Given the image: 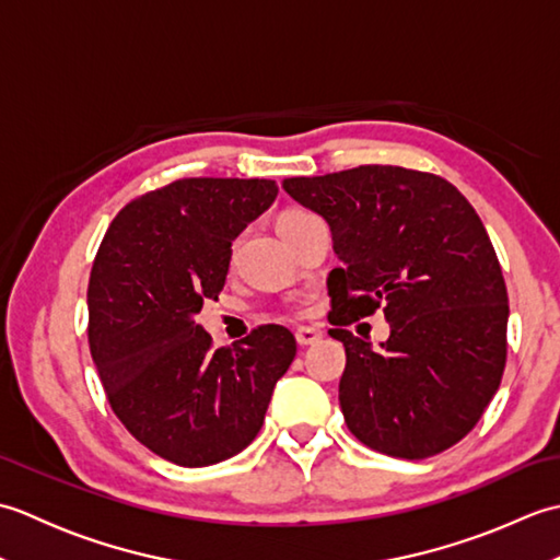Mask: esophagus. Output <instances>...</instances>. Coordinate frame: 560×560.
Returning <instances> with one entry per match:
<instances>
[{"mask_svg":"<svg viewBox=\"0 0 560 560\" xmlns=\"http://www.w3.org/2000/svg\"><path fill=\"white\" fill-rule=\"evenodd\" d=\"M319 339H323V331L315 329V327L295 329V341H299L301 347H313V343H317Z\"/></svg>","mask_w":560,"mask_h":560,"instance_id":"obj_1","label":"esophagus"}]
</instances>
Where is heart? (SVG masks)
Instances as JSON below:
<instances>
[{
    "instance_id": "1",
    "label": "heart",
    "mask_w": 560,
    "mask_h": 560,
    "mask_svg": "<svg viewBox=\"0 0 560 560\" xmlns=\"http://www.w3.org/2000/svg\"><path fill=\"white\" fill-rule=\"evenodd\" d=\"M313 219H317V217H315V213H311V211L289 209V211H283L281 217L277 219V229H279L283 241H287V237H289L293 231H299L301 225H305L307 221H313Z\"/></svg>"
}]
</instances>
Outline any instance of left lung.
Instances as JSON below:
<instances>
[{
    "instance_id": "left-lung-1",
    "label": "left lung",
    "mask_w": 560,
    "mask_h": 560,
    "mask_svg": "<svg viewBox=\"0 0 560 560\" xmlns=\"http://www.w3.org/2000/svg\"><path fill=\"white\" fill-rule=\"evenodd\" d=\"M319 213L341 267L329 271V335L347 349L339 404L349 431L392 457L423 459L467 435L505 371L508 291L491 237L455 185L399 165L289 177ZM383 306L373 350L342 327Z\"/></svg>"
}]
</instances>
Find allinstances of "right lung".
<instances>
[{"label": "right lung", "instance_id": "right-lung-1", "mask_svg": "<svg viewBox=\"0 0 560 560\" xmlns=\"http://www.w3.org/2000/svg\"><path fill=\"white\" fill-rule=\"evenodd\" d=\"M277 195L259 177L175 180L129 201L93 261L89 343L105 395L141 445L180 467H209L253 443L295 359L281 325L211 349L195 323L205 301H219L233 241Z\"/></svg>", "mask_w": 560, "mask_h": 560}]
</instances>
